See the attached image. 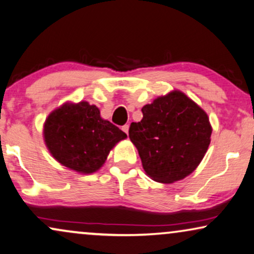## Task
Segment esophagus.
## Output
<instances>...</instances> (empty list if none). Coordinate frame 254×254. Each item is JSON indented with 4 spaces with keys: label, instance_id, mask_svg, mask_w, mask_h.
<instances>
[{
    "label": "esophagus",
    "instance_id": "esophagus-1",
    "mask_svg": "<svg viewBox=\"0 0 254 254\" xmlns=\"http://www.w3.org/2000/svg\"><path fill=\"white\" fill-rule=\"evenodd\" d=\"M122 130H123L124 132L127 134V132H129V125H127H127H124V127H122Z\"/></svg>",
    "mask_w": 254,
    "mask_h": 254
}]
</instances>
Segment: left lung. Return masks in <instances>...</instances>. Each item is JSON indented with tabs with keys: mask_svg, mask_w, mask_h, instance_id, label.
<instances>
[{
	"mask_svg": "<svg viewBox=\"0 0 254 254\" xmlns=\"http://www.w3.org/2000/svg\"><path fill=\"white\" fill-rule=\"evenodd\" d=\"M141 111L143 120L131 123L129 137L147 177L173 184L191 174L211 140L207 113L178 89L158 96Z\"/></svg>",
	"mask_w": 254,
	"mask_h": 254,
	"instance_id": "obj_1",
	"label": "left lung"
}]
</instances>
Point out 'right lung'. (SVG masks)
Listing matches in <instances>:
<instances>
[{
    "instance_id": "right-lung-1",
    "label": "right lung",
    "mask_w": 254,
    "mask_h": 254,
    "mask_svg": "<svg viewBox=\"0 0 254 254\" xmlns=\"http://www.w3.org/2000/svg\"><path fill=\"white\" fill-rule=\"evenodd\" d=\"M43 137L59 164L80 174H92L103 166L110 151L127 134L103 120L94 104L68 101L46 117Z\"/></svg>"
}]
</instances>
